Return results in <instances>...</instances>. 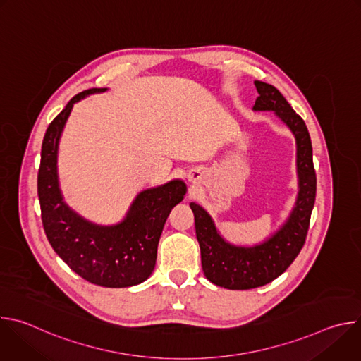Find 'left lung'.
Segmentation results:
<instances>
[{
	"label": "left lung",
	"instance_id": "1",
	"mask_svg": "<svg viewBox=\"0 0 361 361\" xmlns=\"http://www.w3.org/2000/svg\"><path fill=\"white\" fill-rule=\"evenodd\" d=\"M254 85L259 97L252 110L273 111L295 138L298 192L283 226L263 243L254 245L228 243L217 230L212 216L197 202H190L204 276L213 284L228 290L266 286L288 269L304 245L316 200L313 148L305 123L276 87L263 81H254Z\"/></svg>",
	"mask_w": 361,
	"mask_h": 361
}]
</instances>
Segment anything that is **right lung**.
Here are the masks:
<instances>
[{
	"instance_id": "right-lung-1",
	"label": "right lung",
	"mask_w": 361,
	"mask_h": 361,
	"mask_svg": "<svg viewBox=\"0 0 361 361\" xmlns=\"http://www.w3.org/2000/svg\"><path fill=\"white\" fill-rule=\"evenodd\" d=\"M90 88L70 99L45 131L38 170V198L47 238L61 260L84 280L102 287H131L145 281L157 260V247L166 220L183 201L187 185L171 180L142 190L126 217L113 226L85 220L64 201L59 183V142L75 102L104 92Z\"/></svg>"
}]
</instances>
